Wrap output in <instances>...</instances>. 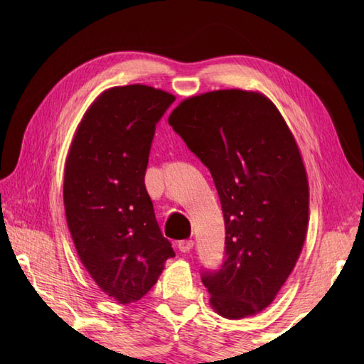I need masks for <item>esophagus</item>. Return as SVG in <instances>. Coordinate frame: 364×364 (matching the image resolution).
<instances>
[{
	"mask_svg": "<svg viewBox=\"0 0 364 364\" xmlns=\"http://www.w3.org/2000/svg\"><path fill=\"white\" fill-rule=\"evenodd\" d=\"M192 247H194V241H192V239H183V241H178V250L183 253H188Z\"/></svg>",
	"mask_w": 364,
	"mask_h": 364,
	"instance_id": "obj_1",
	"label": "esophagus"
}]
</instances>
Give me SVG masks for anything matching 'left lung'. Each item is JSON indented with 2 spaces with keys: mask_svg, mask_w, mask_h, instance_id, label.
Instances as JSON below:
<instances>
[{
  "mask_svg": "<svg viewBox=\"0 0 364 364\" xmlns=\"http://www.w3.org/2000/svg\"><path fill=\"white\" fill-rule=\"evenodd\" d=\"M168 125L211 172L225 220V257L202 269L227 319L270 305L296 266L308 225V180L297 144L264 95L237 89L184 100Z\"/></svg>",
  "mask_w": 364,
  "mask_h": 364,
  "instance_id": "8db88e82",
  "label": "left lung"
}]
</instances>
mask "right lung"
Wrapping results in <instances>:
<instances>
[{"label":"right lung","mask_w":364,"mask_h":364,"mask_svg":"<svg viewBox=\"0 0 364 364\" xmlns=\"http://www.w3.org/2000/svg\"><path fill=\"white\" fill-rule=\"evenodd\" d=\"M173 102L142 84L106 90L84 114L65 162L64 205L76 252L123 305L141 300L175 257L145 188L154 129Z\"/></svg>","instance_id":"obj_1"}]
</instances>
